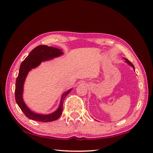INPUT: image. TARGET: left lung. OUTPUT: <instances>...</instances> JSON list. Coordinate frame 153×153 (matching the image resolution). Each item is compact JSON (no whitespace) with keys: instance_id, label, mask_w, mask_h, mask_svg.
Wrapping results in <instances>:
<instances>
[{"instance_id":"8db88e82","label":"left lung","mask_w":153,"mask_h":153,"mask_svg":"<svg viewBox=\"0 0 153 153\" xmlns=\"http://www.w3.org/2000/svg\"><path fill=\"white\" fill-rule=\"evenodd\" d=\"M125 59V62H126V63H128L129 66H131L133 68V69H134V71H135V67H134V66H133V64L131 62H129L128 60L127 59Z\"/></svg>"}]
</instances>
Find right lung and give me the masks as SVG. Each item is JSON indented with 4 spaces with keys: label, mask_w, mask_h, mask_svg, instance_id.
<instances>
[{
    "label": "right lung",
    "mask_w": 153,
    "mask_h": 153,
    "mask_svg": "<svg viewBox=\"0 0 153 153\" xmlns=\"http://www.w3.org/2000/svg\"><path fill=\"white\" fill-rule=\"evenodd\" d=\"M63 53L64 52H62V50L59 48L48 47L47 45H39L32 50L28 56L22 62L16 80L15 100L18 106L29 119L36 121L47 123L55 121L61 115L64 100L71 92L72 89L62 94L58 108L53 113L47 115L37 114L29 109L23 99V92H24V85L25 78L32 69L38 67L42 62L50 61L53 58L58 57L63 55Z\"/></svg>",
    "instance_id": "right-lung-1"
}]
</instances>
